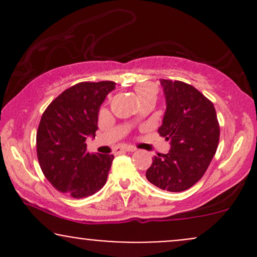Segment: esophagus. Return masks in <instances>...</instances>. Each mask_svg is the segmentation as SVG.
I'll list each match as a JSON object with an SVG mask.
<instances>
[{
  "mask_svg": "<svg viewBox=\"0 0 257 257\" xmlns=\"http://www.w3.org/2000/svg\"><path fill=\"white\" fill-rule=\"evenodd\" d=\"M133 151H135V147H133V146H122V147H119V149L116 150V153H118V152H133Z\"/></svg>",
  "mask_w": 257,
  "mask_h": 257,
  "instance_id": "1",
  "label": "esophagus"
}]
</instances>
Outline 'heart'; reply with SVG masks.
Instances as JSON below:
<instances>
[{
    "label": "heart",
    "instance_id": "obj_1",
    "mask_svg": "<svg viewBox=\"0 0 257 257\" xmlns=\"http://www.w3.org/2000/svg\"><path fill=\"white\" fill-rule=\"evenodd\" d=\"M135 90H137L139 99L144 98V96H146V95H150V94L156 93V89L152 87L151 84H140L135 88Z\"/></svg>",
    "mask_w": 257,
    "mask_h": 257
}]
</instances>
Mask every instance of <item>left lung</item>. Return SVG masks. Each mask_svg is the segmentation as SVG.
Listing matches in <instances>:
<instances>
[{"mask_svg":"<svg viewBox=\"0 0 257 257\" xmlns=\"http://www.w3.org/2000/svg\"><path fill=\"white\" fill-rule=\"evenodd\" d=\"M167 108L161 137L170 143L167 155L152 158L146 178L162 190L181 192L204 175L216 152L220 125L213 102L192 85L161 79Z\"/></svg>","mask_w":257,"mask_h":257,"instance_id":"obj_1","label":"left lung"}]
</instances>
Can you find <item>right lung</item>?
Segmentation results:
<instances>
[{
    "label": "right lung",
    "instance_id": "right-lung-1",
    "mask_svg": "<svg viewBox=\"0 0 257 257\" xmlns=\"http://www.w3.org/2000/svg\"><path fill=\"white\" fill-rule=\"evenodd\" d=\"M116 88L111 81L81 82L64 90L43 112L36 135L37 158L51 184L73 198H84L106 184L113 155H90L99 108Z\"/></svg>",
    "mask_w": 257,
    "mask_h": 257
}]
</instances>
